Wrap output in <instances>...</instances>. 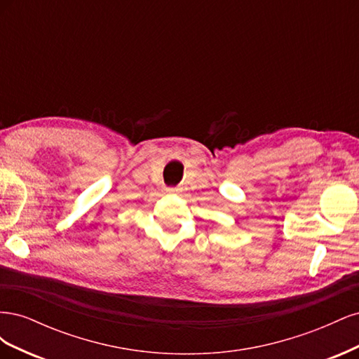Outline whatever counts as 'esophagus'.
<instances>
[{
  "mask_svg": "<svg viewBox=\"0 0 359 359\" xmlns=\"http://www.w3.org/2000/svg\"><path fill=\"white\" fill-rule=\"evenodd\" d=\"M166 191H168V193H177L178 189H177V187H168Z\"/></svg>",
  "mask_w": 359,
  "mask_h": 359,
  "instance_id": "1",
  "label": "esophagus"
}]
</instances>
